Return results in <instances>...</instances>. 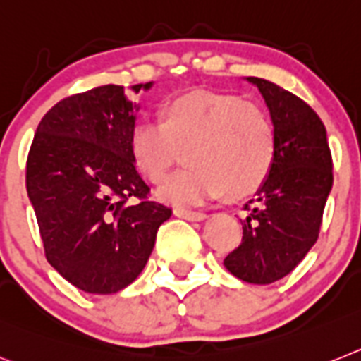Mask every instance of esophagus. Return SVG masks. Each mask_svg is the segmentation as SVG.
Here are the masks:
<instances>
[{
	"mask_svg": "<svg viewBox=\"0 0 361 361\" xmlns=\"http://www.w3.org/2000/svg\"><path fill=\"white\" fill-rule=\"evenodd\" d=\"M173 212L177 217H183V219H188V221H202V219H207V214L186 210V208H175Z\"/></svg>",
	"mask_w": 361,
	"mask_h": 361,
	"instance_id": "1",
	"label": "esophagus"
}]
</instances>
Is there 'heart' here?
I'll list each match as a JSON object with an SVG mask.
<instances>
[{
  "label": "heart",
  "mask_w": 361,
  "mask_h": 361,
  "mask_svg": "<svg viewBox=\"0 0 361 361\" xmlns=\"http://www.w3.org/2000/svg\"><path fill=\"white\" fill-rule=\"evenodd\" d=\"M183 149V169L164 183L159 199L193 207L255 193L276 154L275 125L262 106L232 92L192 90L164 101L159 121L136 120L129 154L151 183H162Z\"/></svg>",
  "instance_id": "obj_1"
}]
</instances>
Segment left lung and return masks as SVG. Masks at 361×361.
Returning <instances> with one entry per match:
<instances>
[{
    "label": "left lung",
    "instance_id": "8db88e82",
    "mask_svg": "<svg viewBox=\"0 0 361 361\" xmlns=\"http://www.w3.org/2000/svg\"><path fill=\"white\" fill-rule=\"evenodd\" d=\"M275 125L276 154L269 177L245 204L241 243L225 267L249 284H271L299 266L317 241L332 190V154L326 129L314 109L291 92L258 77Z\"/></svg>",
    "mask_w": 361,
    "mask_h": 361
}]
</instances>
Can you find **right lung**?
Segmentation results:
<instances>
[{
  "mask_svg": "<svg viewBox=\"0 0 361 361\" xmlns=\"http://www.w3.org/2000/svg\"><path fill=\"white\" fill-rule=\"evenodd\" d=\"M138 109L118 85L70 95L42 118L29 149L27 195L46 258L86 293H116L136 281L171 216L149 201L129 154Z\"/></svg>",
  "mask_w": 361,
  "mask_h": 361,
  "instance_id": "1",
  "label": "right lung"
}]
</instances>
